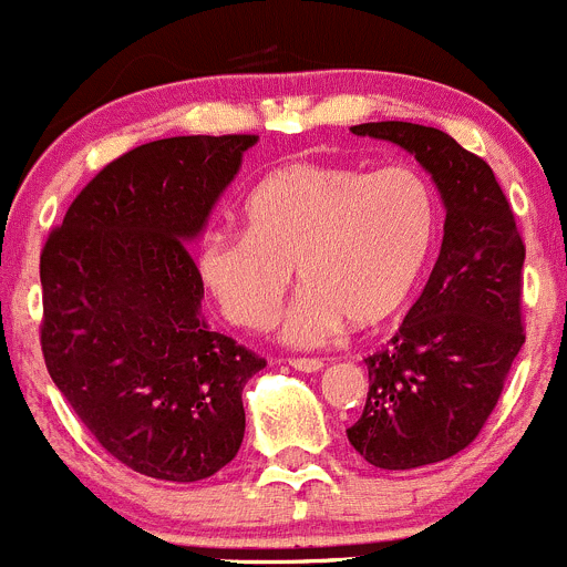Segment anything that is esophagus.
<instances>
[{
	"label": "esophagus",
	"instance_id": "esophagus-1",
	"mask_svg": "<svg viewBox=\"0 0 567 567\" xmlns=\"http://www.w3.org/2000/svg\"><path fill=\"white\" fill-rule=\"evenodd\" d=\"M289 364H292L295 370H300V373H320L326 364H322V359H289Z\"/></svg>",
	"mask_w": 567,
	"mask_h": 567
}]
</instances>
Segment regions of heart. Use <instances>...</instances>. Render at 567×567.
Returning <instances> with one entry per match:
<instances>
[{
	"label": "heart",
	"mask_w": 567,
	"mask_h": 567,
	"mask_svg": "<svg viewBox=\"0 0 567 567\" xmlns=\"http://www.w3.org/2000/svg\"><path fill=\"white\" fill-rule=\"evenodd\" d=\"M245 230L208 234L199 278L223 315L261 331L292 287L303 292L280 326L292 348H320L406 309L434 256L440 197L417 166L292 161L267 172L241 206Z\"/></svg>",
	"instance_id": "obj_1"
}]
</instances>
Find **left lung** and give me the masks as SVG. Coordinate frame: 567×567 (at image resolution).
I'll return each mask as SVG.
<instances>
[{
	"label": "left lung",
	"instance_id": "1",
	"mask_svg": "<svg viewBox=\"0 0 567 567\" xmlns=\"http://www.w3.org/2000/svg\"><path fill=\"white\" fill-rule=\"evenodd\" d=\"M353 136L398 144L431 175L445 208L429 284L384 350L368 355L370 392L348 440L381 471H412L460 454L498 403L523 348L515 217L478 155L412 122H368Z\"/></svg>",
	"mask_w": 567,
	"mask_h": 567
}]
</instances>
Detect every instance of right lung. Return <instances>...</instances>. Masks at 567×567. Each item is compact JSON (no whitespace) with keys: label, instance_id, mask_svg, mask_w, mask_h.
<instances>
[{"label":"right lung","instance_id":"add662e5","mask_svg":"<svg viewBox=\"0 0 567 567\" xmlns=\"http://www.w3.org/2000/svg\"><path fill=\"white\" fill-rule=\"evenodd\" d=\"M258 136H175L107 164L41 252L47 370L102 449L161 482L239 454L264 359L208 328L188 245Z\"/></svg>","mask_w":567,"mask_h":567}]
</instances>
